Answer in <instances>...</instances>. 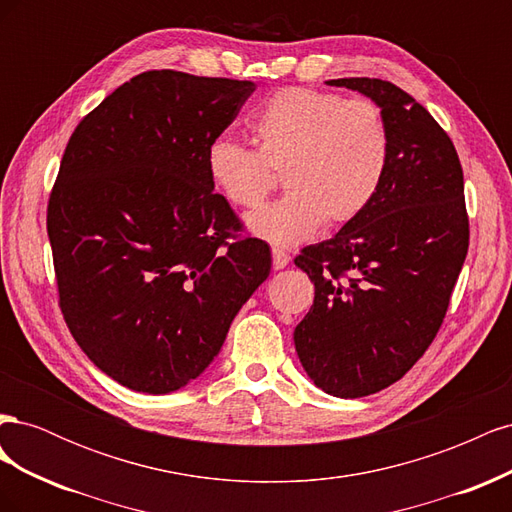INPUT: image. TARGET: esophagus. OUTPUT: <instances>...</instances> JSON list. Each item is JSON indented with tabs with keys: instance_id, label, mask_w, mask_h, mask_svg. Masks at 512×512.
I'll return each mask as SVG.
<instances>
[{
	"instance_id": "obj_1",
	"label": "esophagus",
	"mask_w": 512,
	"mask_h": 512,
	"mask_svg": "<svg viewBox=\"0 0 512 512\" xmlns=\"http://www.w3.org/2000/svg\"><path fill=\"white\" fill-rule=\"evenodd\" d=\"M271 256H273V269H284V267H288V262L292 260L290 254L280 250V247H273Z\"/></svg>"
}]
</instances>
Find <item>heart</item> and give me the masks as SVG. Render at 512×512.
I'll return each instance as SVG.
<instances>
[{"label": "heart", "instance_id": "obj_1", "mask_svg": "<svg viewBox=\"0 0 512 512\" xmlns=\"http://www.w3.org/2000/svg\"><path fill=\"white\" fill-rule=\"evenodd\" d=\"M254 149L228 136L205 153L209 181L235 209H256L282 173L288 194L250 218L258 237L292 245L324 224L354 222L374 200L389 164V130L369 98L309 87L275 91L250 119Z\"/></svg>", "mask_w": 512, "mask_h": 512}]
</instances>
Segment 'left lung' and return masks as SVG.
Instances as JSON below:
<instances>
[{
    "label": "left lung",
    "instance_id": "left-lung-1",
    "mask_svg": "<svg viewBox=\"0 0 512 512\" xmlns=\"http://www.w3.org/2000/svg\"><path fill=\"white\" fill-rule=\"evenodd\" d=\"M329 85L374 100L391 143L369 207L294 258L316 292L294 329L301 365L322 391L354 399L404 378L436 339L468 254L470 222L455 145L425 106L367 76Z\"/></svg>",
    "mask_w": 512,
    "mask_h": 512
}]
</instances>
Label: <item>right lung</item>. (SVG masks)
<instances>
[{"mask_svg": "<svg viewBox=\"0 0 512 512\" xmlns=\"http://www.w3.org/2000/svg\"><path fill=\"white\" fill-rule=\"evenodd\" d=\"M254 83L149 70L74 128L46 207L59 307L98 369L177 391L218 356L271 271L269 245L213 192L205 153Z\"/></svg>", "mask_w": 512, "mask_h": 512, "instance_id": "obj_1", "label": "right lung"}]
</instances>
